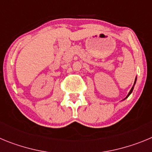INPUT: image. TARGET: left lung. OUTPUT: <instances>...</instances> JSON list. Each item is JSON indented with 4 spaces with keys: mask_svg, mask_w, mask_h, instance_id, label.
Listing matches in <instances>:
<instances>
[{
    "mask_svg": "<svg viewBox=\"0 0 152 152\" xmlns=\"http://www.w3.org/2000/svg\"><path fill=\"white\" fill-rule=\"evenodd\" d=\"M135 83H134V85H135ZM134 85H133V86H132V89H131V90H130L129 93V94H128V95H127V96H126V98H127V97H128V96H129V95H130V94H131V93H132V91H133V88H134Z\"/></svg>",
    "mask_w": 152,
    "mask_h": 152,
    "instance_id": "8db88e82",
    "label": "left lung"
}]
</instances>
